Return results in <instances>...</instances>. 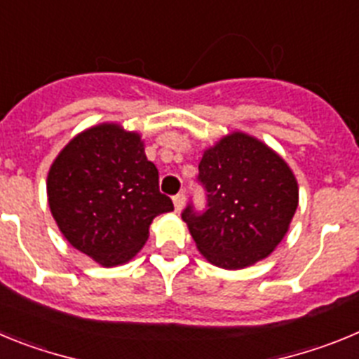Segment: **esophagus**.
I'll return each instance as SVG.
<instances>
[{"instance_id":"obj_1","label":"esophagus","mask_w":359,"mask_h":359,"mask_svg":"<svg viewBox=\"0 0 359 359\" xmlns=\"http://www.w3.org/2000/svg\"><path fill=\"white\" fill-rule=\"evenodd\" d=\"M172 201H174V208H176V210H182L183 205H185V201H187V196L183 194V192H180V194L174 196Z\"/></svg>"}]
</instances>
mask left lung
<instances>
[{
    "mask_svg": "<svg viewBox=\"0 0 359 359\" xmlns=\"http://www.w3.org/2000/svg\"><path fill=\"white\" fill-rule=\"evenodd\" d=\"M198 183L205 208L182 212L199 252L212 264L239 269L261 261L286 236L298 205L293 172L262 142L233 133L203 154Z\"/></svg>",
    "mask_w": 359,
    "mask_h": 359,
    "instance_id": "8db88e82",
    "label": "left lung"
}]
</instances>
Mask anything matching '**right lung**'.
Instances as JSON below:
<instances>
[{
  "label": "right lung",
  "instance_id": "right-lung-1",
  "mask_svg": "<svg viewBox=\"0 0 359 359\" xmlns=\"http://www.w3.org/2000/svg\"><path fill=\"white\" fill-rule=\"evenodd\" d=\"M158 180L140 136L104 123L75 136L53 161L50 210L72 246L102 266L122 264L145 244L152 219L174 210Z\"/></svg>",
  "mask_w": 359,
  "mask_h": 359
}]
</instances>
